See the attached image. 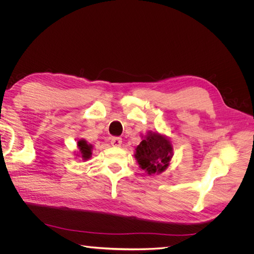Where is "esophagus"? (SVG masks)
<instances>
[{"mask_svg":"<svg viewBox=\"0 0 254 254\" xmlns=\"http://www.w3.org/2000/svg\"><path fill=\"white\" fill-rule=\"evenodd\" d=\"M111 145L112 146H121L122 145V137L112 136L111 137Z\"/></svg>","mask_w":254,"mask_h":254,"instance_id":"obj_1","label":"esophagus"}]
</instances>
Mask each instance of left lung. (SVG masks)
I'll return each instance as SVG.
<instances>
[{"mask_svg":"<svg viewBox=\"0 0 254 254\" xmlns=\"http://www.w3.org/2000/svg\"><path fill=\"white\" fill-rule=\"evenodd\" d=\"M135 159L148 175L163 172L172 159L173 146L165 136L150 133L135 149Z\"/></svg>","mask_w":254,"mask_h":254,"instance_id":"1","label":"left lung"}]
</instances>
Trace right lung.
<instances>
[{"instance_id":"add662e5","label":"right lung","mask_w":254,"mask_h":254,"mask_svg":"<svg viewBox=\"0 0 254 254\" xmlns=\"http://www.w3.org/2000/svg\"><path fill=\"white\" fill-rule=\"evenodd\" d=\"M78 147L79 150L81 152V157L83 158V160H87L91 157V145H88L87 142L84 140H80L78 141Z\"/></svg>"}]
</instances>
